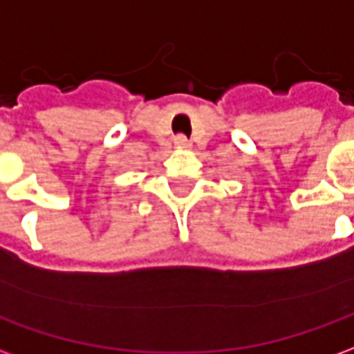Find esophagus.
Wrapping results in <instances>:
<instances>
[{"label": "esophagus", "instance_id": "34e87169", "mask_svg": "<svg viewBox=\"0 0 354 354\" xmlns=\"http://www.w3.org/2000/svg\"><path fill=\"white\" fill-rule=\"evenodd\" d=\"M174 146H176V147H189L192 144H189V140L185 138L184 134H178L176 138H174Z\"/></svg>", "mask_w": 354, "mask_h": 354}]
</instances>
